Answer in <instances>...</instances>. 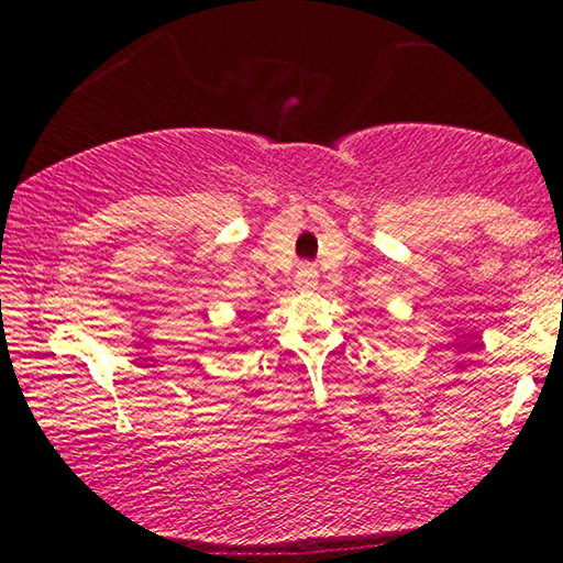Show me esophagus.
<instances>
[{
  "instance_id": "esophagus-1",
  "label": "esophagus",
  "mask_w": 563,
  "mask_h": 563,
  "mask_svg": "<svg viewBox=\"0 0 563 563\" xmlns=\"http://www.w3.org/2000/svg\"><path fill=\"white\" fill-rule=\"evenodd\" d=\"M295 285L302 290L318 288V271L312 265H300L298 273H295Z\"/></svg>"
}]
</instances>
